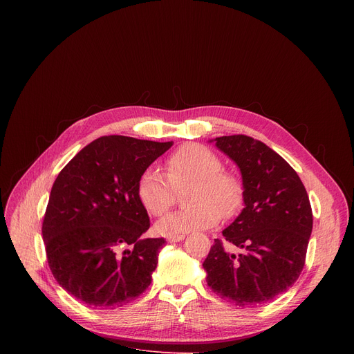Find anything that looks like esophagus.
Masks as SVG:
<instances>
[{
  "label": "esophagus",
  "mask_w": 354,
  "mask_h": 354,
  "mask_svg": "<svg viewBox=\"0 0 354 354\" xmlns=\"http://www.w3.org/2000/svg\"><path fill=\"white\" fill-rule=\"evenodd\" d=\"M182 239H185V235H169V236H167L168 242H179Z\"/></svg>",
  "instance_id": "obj_1"
}]
</instances>
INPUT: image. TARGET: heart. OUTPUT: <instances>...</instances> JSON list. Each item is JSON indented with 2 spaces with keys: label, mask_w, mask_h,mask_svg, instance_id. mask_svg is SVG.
Returning a JSON list of instances; mask_svg holds the SVG:
<instances>
[{
  "label": "heart",
  "mask_w": 354,
  "mask_h": 354,
  "mask_svg": "<svg viewBox=\"0 0 354 354\" xmlns=\"http://www.w3.org/2000/svg\"><path fill=\"white\" fill-rule=\"evenodd\" d=\"M167 176L147 168L138 178L137 196L153 216L165 214L176 201V192L186 187V207L157 224L162 235H178L214 227L221 217L231 218L243 205L245 189L238 175L223 169L220 157L205 145L189 142L167 158Z\"/></svg>",
  "instance_id": "1"
}]
</instances>
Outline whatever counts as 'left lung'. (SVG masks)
<instances>
[{
  "instance_id": "obj_1",
  "label": "left lung",
  "mask_w": 354,
  "mask_h": 354,
  "mask_svg": "<svg viewBox=\"0 0 354 354\" xmlns=\"http://www.w3.org/2000/svg\"><path fill=\"white\" fill-rule=\"evenodd\" d=\"M213 141V140H212ZM216 145L239 168L245 197L241 214L214 239L203 268L209 287L238 307H257L287 291L306 263L313 210L297 172L265 142L243 134Z\"/></svg>"
}]
</instances>
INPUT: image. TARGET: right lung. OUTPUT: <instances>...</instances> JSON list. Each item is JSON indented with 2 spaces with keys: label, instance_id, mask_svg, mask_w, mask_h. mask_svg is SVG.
I'll return each mask as SVG.
<instances>
[{
  "label": "right lung",
  "instance_id": "add662e5",
  "mask_svg": "<svg viewBox=\"0 0 354 354\" xmlns=\"http://www.w3.org/2000/svg\"><path fill=\"white\" fill-rule=\"evenodd\" d=\"M172 144L99 137L55 180L41 225L48 268L88 307H123L151 284L165 239L140 238L149 218L137 182Z\"/></svg>",
  "mask_w": 354,
  "mask_h": 354
}]
</instances>
